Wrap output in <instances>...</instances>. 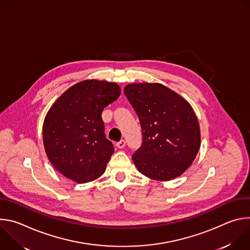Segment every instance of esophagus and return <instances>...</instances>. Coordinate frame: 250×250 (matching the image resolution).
<instances>
[{
  "label": "esophagus",
  "instance_id": "esophagus-1",
  "mask_svg": "<svg viewBox=\"0 0 250 250\" xmlns=\"http://www.w3.org/2000/svg\"><path fill=\"white\" fill-rule=\"evenodd\" d=\"M125 145H126V144H125V139H122V140H120L119 142H117L116 146H117L118 148L121 149V148H124V147L125 146Z\"/></svg>",
  "mask_w": 250,
  "mask_h": 250
}]
</instances>
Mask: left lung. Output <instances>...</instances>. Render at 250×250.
Wrapping results in <instances>:
<instances>
[{
  "label": "left lung",
  "mask_w": 250,
  "mask_h": 250,
  "mask_svg": "<svg viewBox=\"0 0 250 250\" xmlns=\"http://www.w3.org/2000/svg\"><path fill=\"white\" fill-rule=\"evenodd\" d=\"M124 92L141 125L142 144L132 154L137 170L157 181L182 175L201 146L200 126L191 104L158 83L128 84Z\"/></svg>",
  "instance_id": "left-lung-1"
}]
</instances>
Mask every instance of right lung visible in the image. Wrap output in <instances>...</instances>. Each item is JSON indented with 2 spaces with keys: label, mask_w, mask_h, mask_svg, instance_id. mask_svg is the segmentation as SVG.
Returning a JSON list of instances; mask_svg holds the SVG:
<instances>
[{
  "label": "right lung",
  "mask_w": 250,
  "mask_h": 250,
  "mask_svg": "<svg viewBox=\"0 0 250 250\" xmlns=\"http://www.w3.org/2000/svg\"><path fill=\"white\" fill-rule=\"evenodd\" d=\"M120 95L117 83L85 80L52 104L43 123V146L51 164L66 178L87 183L104 172L115 148L105 138L102 113Z\"/></svg>",
  "instance_id": "1"
}]
</instances>
